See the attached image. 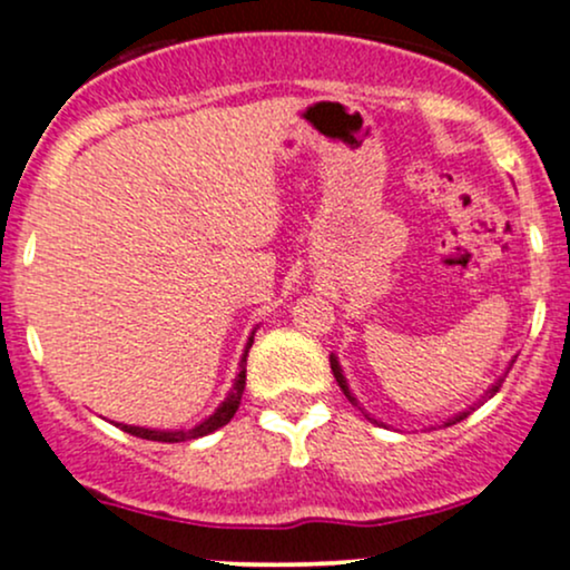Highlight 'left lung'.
Here are the masks:
<instances>
[{"label":"left lung","instance_id":"obj_1","mask_svg":"<svg viewBox=\"0 0 570 570\" xmlns=\"http://www.w3.org/2000/svg\"><path fill=\"white\" fill-rule=\"evenodd\" d=\"M330 367H332V375H335V381H337V385H340V389H343V394H345V396H348V402H351V404H358V402H356V396H353V394H351L348 383H345V375H343V370H340V362H337V356H335V353H332V356H330ZM501 383H503V377H501V381H499V383H493V385H490V389H488V394H485V396H482V399L493 396V394H495V391H499V385H501ZM472 410H474V407H469V410L458 412V415H455V417H450V421H444V426H453V423H458V421H463V417H469V415H472ZM367 417H370V415H367ZM370 421H372V423H377V421H375V417H370Z\"/></svg>","mask_w":570,"mask_h":570}]
</instances>
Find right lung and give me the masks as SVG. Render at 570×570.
Returning a JSON list of instances; mask_svg holds the SVG:
<instances>
[{"label":"right lung","instance_id":"right-lung-1","mask_svg":"<svg viewBox=\"0 0 570 570\" xmlns=\"http://www.w3.org/2000/svg\"><path fill=\"white\" fill-rule=\"evenodd\" d=\"M252 343H254V332H252V337H248L244 356H240V370H238V377H235L230 394H227L225 402H222L219 407L214 410V415H208L206 421L198 423V426H193V429H187V431H158V429H144V426H128V423H117V426L126 431V434L141 436V440H153V442H187V440H198V436H206V434H212V431L227 426V423H230V417L235 415V410H238L240 396H244V389H246V356H248V348H252Z\"/></svg>","mask_w":570,"mask_h":570}]
</instances>
